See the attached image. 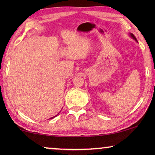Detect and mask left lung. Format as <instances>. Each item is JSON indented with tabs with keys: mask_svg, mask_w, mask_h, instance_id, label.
<instances>
[{
	"mask_svg": "<svg viewBox=\"0 0 155 155\" xmlns=\"http://www.w3.org/2000/svg\"><path fill=\"white\" fill-rule=\"evenodd\" d=\"M130 36L131 38H132L133 39H134V40H135L136 41H137V42H138L137 40V39L135 38V37L134 36V35H133V34H132V33H130Z\"/></svg>",
	"mask_w": 155,
	"mask_h": 155,
	"instance_id": "1",
	"label": "left lung"
}]
</instances>
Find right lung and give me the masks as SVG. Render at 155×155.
Here are the masks:
<instances>
[{"instance_id":"obj_1","label":"right lung","mask_w":155,"mask_h":155,"mask_svg":"<svg viewBox=\"0 0 155 155\" xmlns=\"http://www.w3.org/2000/svg\"><path fill=\"white\" fill-rule=\"evenodd\" d=\"M57 115H58V114H57ZM56 116H57V115H55V116H54V117H52L51 118H50V119H52V118H54V117H56Z\"/></svg>"}]
</instances>
